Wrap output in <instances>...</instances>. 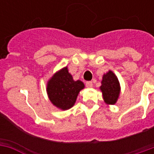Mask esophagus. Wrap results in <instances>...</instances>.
Returning <instances> with one entry per match:
<instances>
[{
    "mask_svg": "<svg viewBox=\"0 0 154 154\" xmlns=\"http://www.w3.org/2000/svg\"><path fill=\"white\" fill-rule=\"evenodd\" d=\"M85 85H86L87 88H92L93 87V82H87Z\"/></svg>",
    "mask_w": 154,
    "mask_h": 154,
    "instance_id": "esophagus-1",
    "label": "esophagus"
}]
</instances>
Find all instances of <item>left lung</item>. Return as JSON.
<instances>
[{
    "mask_svg": "<svg viewBox=\"0 0 154 154\" xmlns=\"http://www.w3.org/2000/svg\"><path fill=\"white\" fill-rule=\"evenodd\" d=\"M103 99L107 105H115L119 98L121 85L118 78L111 70L103 75L100 86Z\"/></svg>",
    "mask_w": 154,
    "mask_h": 154,
    "instance_id": "1",
    "label": "left lung"
}]
</instances>
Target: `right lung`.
<instances>
[{
  "mask_svg": "<svg viewBox=\"0 0 154 154\" xmlns=\"http://www.w3.org/2000/svg\"><path fill=\"white\" fill-rule=\"evenodd\" d=\"M46 85L49 101L54 106L61 110L72 108L80 91L85 88L82 81L73 80L67 66L56 72L48 81Z\"/></svg>",
  "mask_w": 154,
  "mask_h": 154,
  "instance_id": "obj_1",
  "label": "right lung"
}]
</instances>
